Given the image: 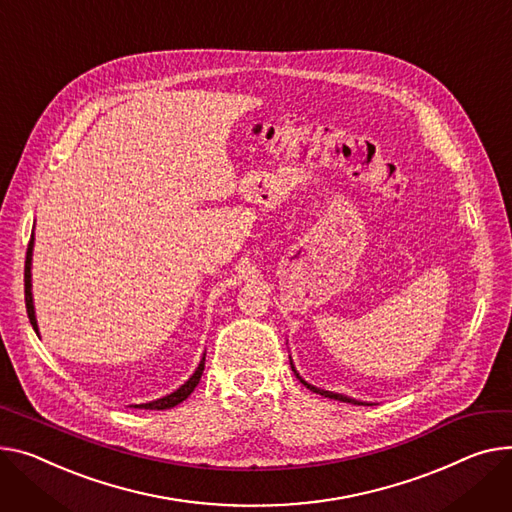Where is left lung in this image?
Listing matches in <instances>:
<instances>
[{"label": "left lung", "instance_id": "1", "mask_svg": "<svg viewBox=\"0 0 512 512\" xmlns=\"http://www.w3.org/2000/svg\"><path fill=\"white\" fill-rule=\"evenodd\" d=\"M290 364H292V360H290ZM292 370H294V374H296V379L306 387V389H311L313 393H319V395H325V397H329V399H337V401H344V403H354V405H368V403H364V401H356V399H352V397H348V395H342V393H333V391H325V389H319V387H315V385H311V383H306L300 374L296 372V368H294V364H292Z\"/></svg>", "mask_w": 512, "mask_h": 512}]
</instances>
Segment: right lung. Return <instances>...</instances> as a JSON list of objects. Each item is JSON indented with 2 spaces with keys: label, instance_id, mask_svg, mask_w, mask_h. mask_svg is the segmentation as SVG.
Segmentation results:
<instances>
[{
  "label": "right lung",
  "instance_id": "1",
  "mask_svg": "<svg viewBox=\"0 0 512 512\" xmlns=\"http://www.w3.org/2000/svg\"><path fill=\"white\" fill-rule=\"evenodd\" d=\"M32 247H34V238H30L28 243V251H26V265H24V300H26V313H28V319H30V325L32 329L37 331L39 335V325H37V317H34V304H32V282H30V265H32ZM203 366H206V354H203L199 366L195 368V372L191 374V379L181 385L177 391H173L166 397H160L156 401H150V403H140V405H133V407H144V410H170V407L179 405L181 401H185L193 389L197 387L201 374H203Z\"/></svg>",
  "mask_w": 512,
  "mask_h": 512
}]
</instances>
